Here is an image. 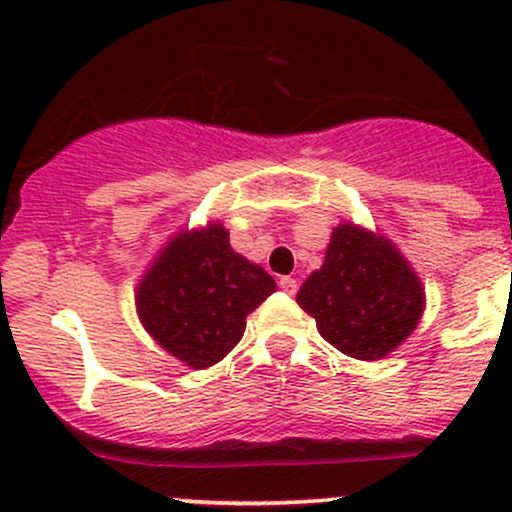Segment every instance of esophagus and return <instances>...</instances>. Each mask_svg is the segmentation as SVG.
I'll return each instance as SVG.
<instances>
[{
	"instance_id": "34e87169",
	"label": "esophagus",
	"mask_w": 512,
	"mask_h": 512,
	"mask_svg": "<svg viewBox=\"0 0 512 512\" xmlns=\"http://www.w3.org/2000/svg\"><path fill=\"white\" fill-rule=\"evenodd\" d=\"M280 289H282V292H287V294H297L299 285H297V280H294V277H280Z\"/></svg>"
}]
</instances>
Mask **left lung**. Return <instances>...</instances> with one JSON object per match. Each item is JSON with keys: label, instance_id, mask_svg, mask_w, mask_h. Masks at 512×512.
Listing matches in <instances>:
<instances>
[{"label": "left lung", "instance_id": "8db88e82", "mask_svg": "<svg viewBox=\"0 0 512 512\" xmlns=\"http://www.w3.org/2000/svg\"><path fill=\"white\" fill-rule=\"evenodd\" d=\"M332 347L361 361L394 352L423 314V287L406 257L384 235L344 223L334 227L322 270L297 292Z\"/></svg>", "mask_w": 512, "mask_h": 512}]
</instances>
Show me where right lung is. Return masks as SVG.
I'll return each mask as SVG.
<instances>
[{
	"mask_svg": "<svg viewBox=\"0 0 512 512\" xmlns=\"http://www.w3.org/2000/svg\"><path fill=\"white\" fill-rule=\"evenodd\" d=\"M277 285L230 247L220 223L175 235L136 287L143 327L190 369L218 364Z\"/></svg>",
	"mask_w": 512,
	"mask_h": 512,
	"instance_id": "obj_1",
	"label": "right lung"
}]
</instances>
